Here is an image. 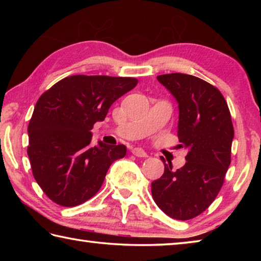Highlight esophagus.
I'll list each match as a JSON object with an SVG mask.
<instances>
[{
	"label": "esophagus",
	"instance_id": "esophagus-1",
	"mask_svg": "<svg viewBox=\"0 0 261 261\" xmlns=\"http://www.w3.org/2000/svg\"><path fill=\"white\" fill-rule=\"evenodd\" d=\"M132 154H134V155H136V156H138V158H147L148 156L147 153L140 147H136V148L132 149Z\"/></svg>",
	"mask_w": 261,
	"mask_h": 261
}]
</instances>
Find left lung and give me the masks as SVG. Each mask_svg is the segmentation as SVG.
<instances>
[{
    "instance_id": "8db88e82",
    "label": "left lung",
    "mask_w": 261,
    "mask_h": 261,
    "mask_svg": "<svg viewBox=\"0 0 261 261\" xmlns=\"http://www.w3.org/2000/svg\"><path fill=\"white\" fill-rule=\"evenodd\" d=\"M156 78L177 101V135L189 152L176 171L165 163L152 196L168 216L190 220L208 208L223 185L231 161V115L221 92L200 78L177 72Z\"/></svg>"
}]
</instances>
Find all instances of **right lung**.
<instances>
[{
	"instance_id": "obj_1",
	"label": "right lung",
	"mask_w": 261,
	"mask_h": 261,
	"mask_svg": "<svg viewBox=\"0 0 261 261\" xmlns=\"http://www.w3.org/2000/svg\"><path fill=\"white\" fill-rule=\"evenodd\" d=\"M137 83L131 77L76 74L39 98L28 127V155L39 187L57 205L73 207L91 199L110 165L125 156L124 145L99 141L92 147L91 130Z\"/></svg>"
}]
</instances>
